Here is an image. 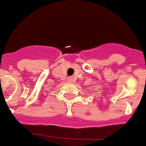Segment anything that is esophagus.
Returning a JSON list of instances; mask_svg holds the SVG:
<instances>
[{
  "label": "esophagus",
  "instance_id": "obj_1",
  "mask_svg": "<svg viewBox=\"0 0 146 146\" xmlns=\"http://www.w3.org/2000/svg\"><path fill=\"white\" fill-rule=\"evenodd\" d=\"M68 81L70 82H72V77H68Z\"/></svg>",
  "mask_w": 146,
  "mask_h": 146
}]
</instances>
